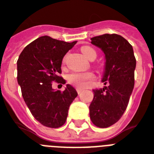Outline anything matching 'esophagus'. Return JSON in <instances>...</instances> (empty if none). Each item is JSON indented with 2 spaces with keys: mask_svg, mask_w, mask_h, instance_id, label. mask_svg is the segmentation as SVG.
Instances as JSON below:
<instances>
[{
  "mask_svg": "<svg viewBox=\"0 0 154 154\" xmlns=\"http://www.w3.org/2000/svg\"><path fill=\"white\" fill-rule=\"evenodd\" d=\"M77 93H78V94H81V91H82V90H81V89H80V88H77Z\"/></svg>",
  "mask_w": 154,
  "mask_h": 154,
  "instance_id": "34e87169",
  "label": "esophagus"
}]
</instances>
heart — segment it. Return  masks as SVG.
<instances>
[{
    "mask_svg": "<svg viewBox=\"0 0 154 154\" xmlns=\"http://www.w3.org/2000/svg\"><path fill=\"white\" fill-rule=\"evenodd\" d=\"M81 52L88 59L93 61L97 57V52L91 46L85 45L81 48ZM95 77L91 73H74L69 74L68 77V81L71 85H74L77 88H84L87 86L89 81Z\"/></svg>",
    "mask_w": 154,
    "mask_h": 154,
    "instance_id": "heart-1",
    "label": "heart"
}]
</instances>
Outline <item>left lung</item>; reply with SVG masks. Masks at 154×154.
Masks as SVG:
<instances>
[{
    "label": "left lung",
    "mask_w": 154,
    "mask_h": 154,
    "mask_svg": "<svg viewBox=\"0 0 154 154\" xmlns=\"http://www.w3.org/2000/svg\"><path fill=\"white\" fill-rule=\"evenodd\" d=\"M92 45L105 54L103 82L108 87L93 89L89 106L90 118L99 128H108L121 119L128 104L135 85L136 59L132 46L121 35L105 33L91 38Z\"/></svg>",
    "instance_id": "1"
}]
</instances>
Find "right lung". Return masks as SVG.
Wrapping results in <instances>:
<instances>
[{
	"label": "right lung",
	"instance_id": "1",
	"mask_svg": "<svg viewBox=\"0 0 154 154\" xmlns=\"http://www.w3.org/2000/svg\"><path fill=\"white\" fill-rule=\"evenodd\" d=\"M77 41L68 43L48 36L38 37L23 49L17 61V80L22 95L33 117L44 126L61 127L77 92L67 85L63 91H54L52 82L64 85L59 74L64 55Z\"/></svg>",
	"mask_w": 154,
	"mask_h": 154
}]
</instances>
